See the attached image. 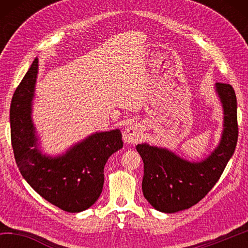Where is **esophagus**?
I'll return each instance as SVG.
<instances>
[{"mask_svg": "<svg viewBox=\"0 0 248 248\" xmlns=\"http://www.w3.org/2000/svg\"><path fill=\"white\" fill-rule=\"evenodd\" d=\"M142 133H143V129L140 124H132L129 125L124 129L123 133V139L128 144H134L139 142L142 138Z\"/></svg>", "mask_w": 248, "mask_h": 248, "instance_id": "1", "label": "esophagus"}]
</instances>
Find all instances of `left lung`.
Listing matches in <instances>:
<instances>
[{"mask_svg":"<svg viewBox=\"0 0 248 248\" xmlns=\"http://www.w3.org/2000/svg\"><path fill=\"white\" fill-rule=\"evenodd\" d=\"M215 92L223 114L221 138L207 156L189 161L165 146L137 145L142 157L144 198L159 212L175 213L198 203L219 180L236 146L237 102L230 84L217 83Z\"/></svg>","mask_w":248,"mask_h":248,"instance_id":"left-lung-1","label":"left lung"}]
</instances>
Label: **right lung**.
<instances>
[{"instance_id": "1", "label": "right lung", "mask_w": 248, "mask_h": 248, "mask_svg": "<svg viewBox=\"0 0 248 248\" xmlns=\"http://www.w3.org/2000/svg\"><path fill=\"white\" fill-rule=\"evenodd\" d=\"M39 61L33 60L12 98L11 139L20 174L37 194L66 212H82L102 194L104 167L123 148L119 129L91 133L64 152H44L32 120Z\"/></svg>"}]
</instances>
